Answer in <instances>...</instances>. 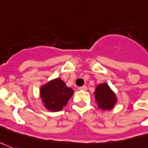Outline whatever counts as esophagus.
Instances as JSON below:
<instances>
[{"label": "esophagus", "mask_w": 148, "mask_h": 148, "mask_svg": "<svg viewBox=\"0 0 148 148\" xmlns=\"http://www.w3.org/2000/svg\"><path fill=\"white\" fill-rule=\"evenodd\" d=\"M78 89H79V90L85 91V90H87V87H86L85 85H83V86H81V87H79V88H78Z\"/></svg>", "instance_id": "34e87169"}]
</instances>
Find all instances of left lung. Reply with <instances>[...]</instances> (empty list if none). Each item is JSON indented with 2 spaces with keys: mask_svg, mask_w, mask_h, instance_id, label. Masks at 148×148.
<instances>
[{
  "mask_svg": "<svg viewBox=\"0 0 148 148\" xmlns=\"http://www.w3.org/2000/svg\"><path fill=\"white\" fill-rule=\"evenodd\" d=\"M94 95L99 108L105 110H110L114 108L116 103L115 95L107 84L103 83L98 85Z\"/></svg>",
  "mask_w": 148,
  "mask_h": 148,
  "instance_id": "8db88e82",
  "label": "left lung"
}]
</instances>
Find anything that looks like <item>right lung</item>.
Listing matches in <instances>:
<instances>
[{
	"label": "right lung",
	"instance_id": "obj_1",
	"mask_svg": "<svg viewBox=\"0 0 148 148\" xmlns=\"http://www.w3.org/2000/svg\"><path fill=\"white\" fill-rule=\"evenodd\" d=\"M40 98L45 107L51 111H60L67 103L74 90L68 88L60 78L49 82L40 90Z\"/></svg>",
	"mask_w": 148,
	"mask_h": 148
}]
</instances>
